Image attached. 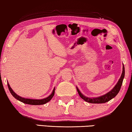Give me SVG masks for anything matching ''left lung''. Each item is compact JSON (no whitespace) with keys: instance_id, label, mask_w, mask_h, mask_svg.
<instances>
[{"instance_id":"left-lung-1","label":"left lung","mask_w":132,"mask_h":132,"mask_svg":"<svg viewBox=\"0 0 132 132\" xmlns=\"http://www.w3.org/2000/svg\"><path fill=\"white\" fill-rule=\"evenodd\" d=\"M124 75H125V70H124V64H122V72L121 73V77L117 83V84L115 85V87L113 88L111 91H109L108 93H106L105 94H103L102 96H99V97H88L87 96H84V94H82L78 88L77 87V90L78 93L80 97L82 98L83 100H84L85 102H87L88 103H106L111 100L113 98L116 97L117 95V94L119 93L120 88H121V85L122 84V81H123V79L124 78Z\"/></svg>"}]
</instances>
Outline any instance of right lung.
Segmentation results:
<instances>
[{"instance_id": "1", "label": "right lung", "mask_w": 132, "mask_h": 132, "mask_svg": "<svg viewBox=\"0 0 132 132\" xmlns=\"http://www.w3.org/2000/svg\"><path fill=\"white\" fill-rule=\"evenodd\" d=\"M7 84H8V87L9 90L10 91V93L11 94L14 96V97L16 99H17L18 101H19L21 102L24 103L26 104H28V105H44V104L47 103L48 102L51 101V99L53 98V97L55 93V87L54 88L53 92H52L51 94H50V96H48L47 97L44 98V99H27V98H24L22 97L21 96H18V94H16L15 93L11 87H10V84H9L8 82H7Z\"/></svg>"}]
</instances>
